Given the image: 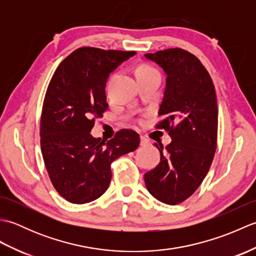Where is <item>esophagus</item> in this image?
Returning a JSON list of instances; mask_svg holds the SVG:
<instances>
[{
    "label": "esophagus",
    "instance_id": "esophagus-1",
    "mask_svg": "<svg viewBox=\"0 0 256 256\" xmlns=\"http://www.w3.org/2000/svg\"><path fill=\"white\" fill-rule=\"evenodd\" d=\"M148 145H150V140L144 136H140V146H148Z\"/></svg>",
    "mask_w": 256,
    "mask_h": 256
}]
</instances>
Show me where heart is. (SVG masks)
Segmentation results:
<instances>
[{"mask_svg":"<svg viewBox=\"0 0 256 256\" xmlns=\"http://www.w3.org/2000/svg\"><path fill=\"white\" fill-rule=\"evenodd\" d=\"M144 72H158V70L154 68L153 66H150V64H140V66L136 69V74H144Z\"/></svg>","mask_w":256,"mask_h":256,"instance_id":"heart-1","label":"heart"}]
</instances>
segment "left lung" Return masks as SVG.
<instances>
[{"instance_id": "1", "label": "left lung", "mask_w": 256, "mask_h": 256, "mask_svg": "<svg viewBox=\"0 0 256 256\" xmlns=\"http://www.w3.org/2000/svg\"><path fill=\"white\" fill-rule=\"evenodd\" d=\"M165 70L166 88L156 128L172 138L160 162L144 175L150 194L167 204L188 199L202 182L218 140V103L212 79L199 59L182 48L146 54Z\"/></svg>"}]
</instances>
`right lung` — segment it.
<instances>
[{"label": "right lung", "instance_id": "1", "mask_svg": "<svg viewBox=\"0 0 256 256\" xmlns=\"http://www.w3.org/2000/svg\"><path fill=\"white\" fill-rule=\"evenodd\" d=\"M136 52L81 47L59 64L48 84L40 116L42 158L54 188L72 204H86L106 192L112 162L133 152L140 135L123 128L110 140L91 136L96 118L108 104V76Z\"/></svg>", "mask_w": 256, "mask_h": 256}]
</instances>
